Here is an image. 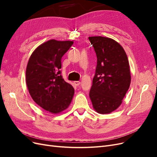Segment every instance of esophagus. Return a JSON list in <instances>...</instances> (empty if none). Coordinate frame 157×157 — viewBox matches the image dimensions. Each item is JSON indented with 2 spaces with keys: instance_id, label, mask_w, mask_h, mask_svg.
<instances>
[{
  "instance_id": "34e87169",
  "label": "esophagus",
  "mask_w": 157,
  "mask_h": 157,
  "mask_svg": "<svg viewBox=\"0 0 157 157\" xmlns=\"http://www.w3.org/2000/svg\"><path fill=\"white\" fill-rule=\"evenodd\" d=\"M74 84L76 85V86H78V85L80 84V81H74Z\"/></svg>"
}]
</instances>
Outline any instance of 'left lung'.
<instances>
[{"label":"left lung","instance_id":"left-lung-1","mask_svg":"<svg viewBox=\"0 0 157 157\" xmlns=\"http://www.w3.org/2000/svg\"><path fill=\"white\" fill-rule=\"evenodd\" d=\"M97 56L96 73L90 91L94 110L109 114L119 107L129 89V62L122 46L111 38L90 36Z\"/></svg>","mask_w":157,"mask_h":157}]
</instances>
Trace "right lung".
I'll return each mask as SVG.
<instances>
[{
    "instance_id": "add662e5",
    "label": "right lung",
    "mask_w": 157,
    "mask_h": 157,
    "mask_svg": "<svg viewBox=\"0 0 157 157\" xmlns=\"http://www.w3.org/2000/svg\"><path fill=\"white\" fill-rule=\"evenodd\" d=\"M70 40L52 39L33 51L26 69V84L34 101L46 111L58 114L69 106L75 94L61 75V59L73 45Z\"/></svg>"
}]
</instances>
